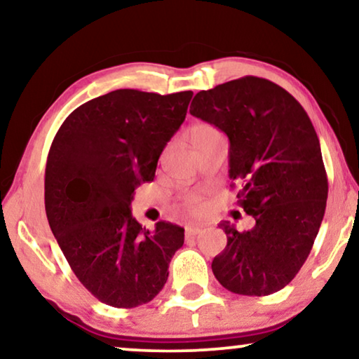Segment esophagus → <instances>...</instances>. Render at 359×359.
Segmentation results:
<instances>
[{"instance_id": "obj_1", "label": "esophagus", "mask_w": 359, "mask_h": 359, "mask_svg": "<svg viewBox=\"0 0 359 359\" xmlns=\"http://www.w3.org/2000/svg\"><path fill=\"white\" fill-rule=\"evenodd\" d=\"M201 231H203V227H200V226H187L185 227V237L187 238H194V237H196L198 233H201Z\"/></svg>"}]
</instances>
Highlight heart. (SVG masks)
Instances as JSON below:
<instances>
[{
    "label": "heart",
    "mask_w": 359,
    "mask_h": 359,
    "mask_svg": "<svg viewBox=\"0 0 359 359\" xmlns=\"http://www.w3.org/2000/svg\"><path fill=\"white\" fill-rule=\"evenodd\" d=\"M212 133H217V130L211 126L206 124H200L194 128L191 132V143H195L198 138L205 137V135H212ZM184 210L189 214H198L203 211V201L198 195H187L184 198Z\"/></svg>",
    "instance_id": "obj_1"
}]
</instances>
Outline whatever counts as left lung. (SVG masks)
<instances>
[{
  "mask_svg": "<svg viewBox=\"0 0 359 359\" xmlns=\"http://www.w3.org/2000/svg\"><path fill=\"white\" fill-rule=\"evenodd\" d=\"M190 114L229 137V175L242 184L248 231L221 222L227 245L212 259L222 287L264 297L298 274L323 222L327 174L306 111L271 80L247 76L196 93Z\"/></svg>",
  "mask_w": 359,
  "mask_h": 359,
  "instance_id": "left-lung-1",
  "label": "left lung"
}]
</instances>
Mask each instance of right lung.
Segmentation results:
<instances>
[{
    "instance_id": "add662e5",
    "label": "right lung",
    "mask_w": 359,
    "mask_h": 359,
    "mask_svg": "<svg viewBox=\"0 0 359 359\" xmlns=\"http://www.w3.org/2000/svg\"><path fill=\"white\" fill-rule=\"evenodd\" d=\"M194 92L114 90L79 106L57 130L45 170L51 232L82 285L101 303L135 308L158 295L184 229L132 217L133 191L151 182Z\"/></svg>"
}]
</instances>
